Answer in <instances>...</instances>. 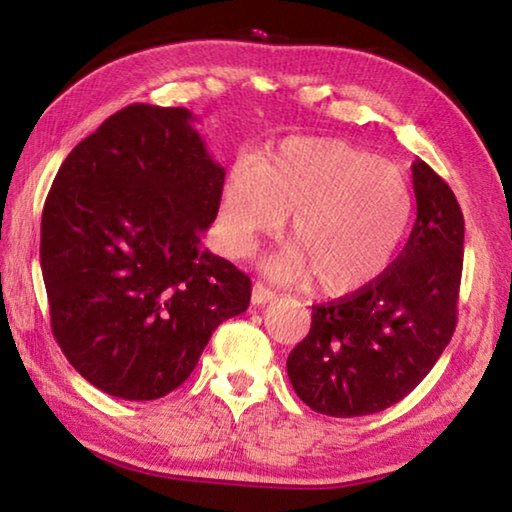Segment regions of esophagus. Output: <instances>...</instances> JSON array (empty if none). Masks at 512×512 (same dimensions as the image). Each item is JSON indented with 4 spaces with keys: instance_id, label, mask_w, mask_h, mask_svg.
<instances>
[{
    "instance_id": "obj_1",
    "label": "esophagus",
    "mask_w": 512,
    "mask_h": 512,
    "mask_svg": "<svg viewBox=\"0 0 512 512\" xmlns=\"http://www.w3.org/2000/svg\"><path fill=\"white\" fill-rule=\"evenodd\" d=\"M275 298V291H271L266 287V284H262V282H257L255 287H253V305H257V307H262V305H266V302H271Z\"/></svg>"
}]
</instances>
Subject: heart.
<instances>
[{"instance_id":"1","label":"heart","mask_w":512,"mask_h":512,"mask_svg":"<svg viewBox=\"0 0 512 512\" xmlns=\"http://www.w3.org/2000/svg\"><path fill=\"white\" fill-rule=\"evenodd\" d=\"M293 246L266 264L280 280L311 275L327 296L370 287L395 262L413 221L402 169L339 140H287L225 180L221 232L232 255L280 230Z\"/></svg>"}]
</instances>
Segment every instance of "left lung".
<instances>
[{
    "label": "left lung",
    "instance_id": "1",
    "mask_svg": "<svg viewBox=\"0 0 512 512\" xmlns=\"http://www.w3.org/2000/svg\"><path fill=\"white\" fill-rule=\"evenodd\" d=\"M418 219L391 268L352 296L314 307L291 350L293 391L316 413L359 418L388 409L427 377L456 329L463 212L427 162H413Z\"/></svg>",
    "mask_w": 512,
    "mask_h": 512
}]
</instances>
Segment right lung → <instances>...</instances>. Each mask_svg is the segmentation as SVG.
Returning <instances> with one entry per match:
<instances>
[{
    "instance_id": "right-lung-1",
    "label": "right lung",
    "mask_w": 512,
    "mask_h": 512,
    "mask_svg": "<svg viewBox=\"0 0 512 512\" xmlns=\"http://www.w3.org/2000/svg\"><path fill=\"white\" fill-rule=\"evenodd\" d=\"M187 108L133 103L74 146L42 210L51 332L99 391L158 400L212 332L250 302V277L201 246L225 169Z\"/></svg>"
}]
</instances>
